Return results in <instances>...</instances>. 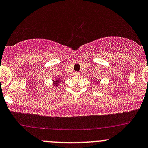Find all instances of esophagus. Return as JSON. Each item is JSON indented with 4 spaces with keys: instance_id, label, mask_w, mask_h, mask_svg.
Instances as JSON below:
<instances>
[{
    "instance_id": "1",
    "label": "esophagus",
    "mask_w": 148,
    "mask_h": 148,
    "mask_svg": "<svg viewBox=\"0 0 148 148\" xmlns=\"http://www.w3.org/2000/svg\"><path fill=\"white\" fill-rule=\"evenodd\" d=\"M74 74H76V75H78L79 72H75V73H74Z\"/></svg>"
}]
</instances>
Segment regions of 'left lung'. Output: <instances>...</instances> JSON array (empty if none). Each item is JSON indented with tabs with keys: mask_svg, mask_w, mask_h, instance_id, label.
I'll use <instances>...</instances> for the list:
<instances>
[{
	"mask_svg": "<svg viewBox=\"0 0 148 148\" xmlns=\"http://www.w3.org/2000/svg\"><path fill=\"white\" fill-rule=\"evenodd\" d=\"M97 83H98V82H97Z\"/></svg>",
	"mask_w": 148,
	"mask_h": 148,
	"instance_id": "left-lung-1",
	"label": "left lung"
}]
</instances>
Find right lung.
I'll return each instance as SVG.
<instances>
[{"instance_id": "obj_1", "label": "right lung", "mask_w": 148, "mask_h": 148, "mask_svg": "<svg viewBox=\"0 0 148 148\" xmlns=\"http://www.w3.org/2000/svg\"><path fill=\"white\" fill-rule=\"evenodd\" d=\"M59 80L58 79V80H56V81H55V82H53V83L55 84L56 85H57V83H59Z\"/></svg>"}]
</instances>
